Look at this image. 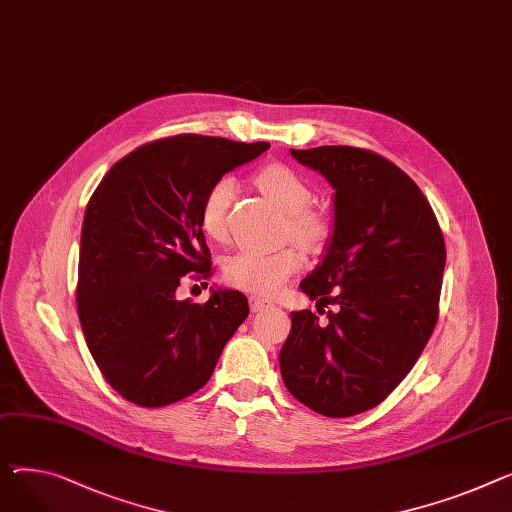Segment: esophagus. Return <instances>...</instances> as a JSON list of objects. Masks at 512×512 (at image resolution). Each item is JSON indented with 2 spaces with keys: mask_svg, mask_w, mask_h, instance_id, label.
Here are the masks:
<instances>
[{
  "mask_svg": "<svg viewBox=\"0 0 512 512\" xmlns=\"http://www.w3.org/2000/svg\"><path fill=\"white\" fill-rule=\"evenodd\" d=\"M249 304H251L253 313H263V311H267V309H271V306H274V302L267 300V298H261V296H251Z\"/></svg>",
  "mask_w": 512,
  "mask_h": 512,
  "instance_id": "esophagus-1",
  "label": "esophagus"
}]
</instances>
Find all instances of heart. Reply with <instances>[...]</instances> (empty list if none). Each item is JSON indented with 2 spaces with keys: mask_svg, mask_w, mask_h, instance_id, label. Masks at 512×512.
Segmentation results:
<instances>
[{
  "mask_svg": "<svg viewBox=\"0 0 512 512\" xmlns=\"http://www.w3.org/2000/svg\"><path fill=\"white\" fill-rule=\"evenodd\" d=\"M255 179L261 191L290 216V232L300 245L317 251L327 243L329 224L323 218L306 212L313 193L298 173L284 164H267ZM234 195L236 181L232 177H222L203 197L199 222L208 236L224 238ZM300 263L302 257L294 247L278 251L243 247L224 261V280L228 286L251 294H274L286 284Z\"/></svg>",
  "mask_w": 512,
  "mask_h": 512,
  "instance_id": "heart-1",
  "label": "heart"
}]
</instances>
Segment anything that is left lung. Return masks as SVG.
<instances>
[{
	"mask_svg": "<svg viewBox=\"0 0 512 512\" xmlns=\"http://www.w3.org/2000/svg\"><path fill=\"white\" fill-rule=\"evenodd\" d=\"M290 154L335 191L333 232L300 290L337 313L327 325L311 311L292 313L280 370L300 403L348 418L379 405L428 344L445 241L424 193L387 158L352 146Z\"/></svg>",
	"mask_w": 512,
	"mask_h": 512,
	"instance_id": "left-lung-1",
	"label": "left lung"
}]
</instances>
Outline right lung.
<instances>
[{"mask_svg": "<svg viewBox=\"0 0 512 512\" xmlns=\"http://www.w3.org/2000/svg\"><path fill=\"white\" fill-rule=\"evenodd\" d=\"M269 148L175 135L133 150L88 201L78 265V317L102 377L127 401L162 407L206 385L247 317V296L216 288L179 300L187 274L210 276L199 212L210 187Z\"/></svg>", "mask_w": 512, "mask_h": 512, "instance_id": "1", "label": "right lung"}]
</instances>
